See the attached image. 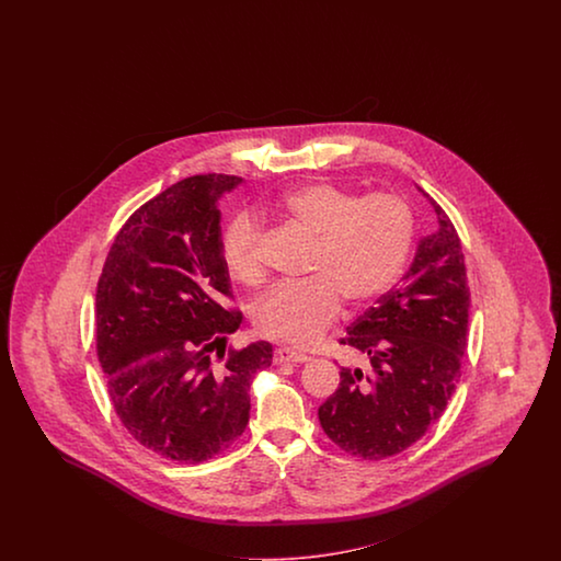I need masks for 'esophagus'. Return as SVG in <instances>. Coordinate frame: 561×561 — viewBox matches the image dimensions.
<instances>
[{
    "label": "esophagus",
    "instance_id": "1",
    "mask_svg": "<svg viewBox=\"0 0 561 561\" xmlns=\"http://www.w3.org/2000/svg\"><path fill=\"white\" fill-rule=\"evenodd\" d=\"M308 359H310V357L302 354V352H298V350H294V347H277V350L273 352V362H275V364H286V362H291V364H305Z\"/></svg>",
    "mask_w": 561,
    "mask_h": 561
}]
</instances>
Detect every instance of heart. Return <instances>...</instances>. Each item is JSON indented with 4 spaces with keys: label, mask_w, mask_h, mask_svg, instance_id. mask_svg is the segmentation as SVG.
Returning a JSON list of instances; mask_svg holds the SVG:
<instances>
[{
    "label": "heart",
    "mask_w": 561,
    "mask_h": 561,
    "mask_svg": "<svg viewBox=\"0 0 561 561\" xmlns=\"http://www.w3.org/2000/svg\"><path fill=\"white\" fill-rule=\"evenodd\" d=\"M272 216L302 230L312 240L305 284H279L255 308V323L272 340L310 345L350 306L373 302L391 288L408 261L413 214L392 193L357 197L329 183L288 191ZM221 261L230 279L259 286L265 267L259 255V226L240 214L221 237Z\"/></svg>",
    "instance_id": "obj_1"
}]
</instances>
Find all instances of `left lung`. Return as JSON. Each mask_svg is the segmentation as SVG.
<instances>
[{"instance_id": "8db88e82", "label": "left lung", "mask_w": 561, "mask_h": 561, "mask_svg": "<svg viewBox=\"0 0 561 561\" xmlns=\"http://www.w3.org/2000/svg\"><path fill=\"white\" fill-rule=\"evenodd\" d=\"M438 230L417 244L399 286L382 294L347 329L343 345L368 359L341 368V382L323 405L324 434L364 460L399 455L420 440L450 401L467 350L471 294L460 238L424 188Z\"/></svg>"}]
</instances>
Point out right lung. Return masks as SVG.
<instances>
[{
  "mask_svg": "<svg viewBox=\"0 0 561 561\" xmlns=\"http://www.w3.org/2000/svg\"><path fill=\"white\" fill-rule=\"evenodd\" d=\"M238 176L197 174L125 221L96 288V352L111 403L139 444L176 462L214 459L242 436L251 382L272 366L256 341L228 350L242 314L221 261V195Z\"/></svg>",
  "mask_w": 561,
  "mask_h": 561,
  "instance_id": "add662e5",
  "label": "right lung"
}]
</instances>
